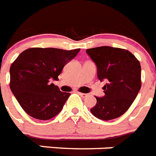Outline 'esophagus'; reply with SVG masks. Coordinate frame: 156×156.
Masks as SVG:
<instances>
[{
  "label": "esophagus",
  "mask_w": 156,
  "mask_h": 156,
  "mask_svg": "<svg viewBox=\"0 0 156 156\" xmlns=\"http://www.w3.org/2000/svg\"><path fill=\"white\" fill-rule=\"evenodd\" d=\"M78 94H79L80 96H81V97H88V96H89V94H88V93H78Z\"/></svg>",
  "instance_id": "34e87169"
}]
</instances>
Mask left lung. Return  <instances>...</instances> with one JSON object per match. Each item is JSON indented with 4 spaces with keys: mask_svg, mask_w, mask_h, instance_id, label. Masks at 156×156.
Wrapping results in <instances>:
<instances>
[{
    "mask_svg": "<svg viewBox=\"0 0 156 156\" xmlns=\"http://www.w3.org/2000/svg\"><path fill=\"white\" fill-rule=\"evenodd\" d=\"M96 63L97 78L106 85L104 96L97 97L90 109L95 117L112 120L122 115L134 101L141 87L140 62L128 50L101 46L86 50Z\"/></svg>",
    "mask_w": 156,
    "mask_h": 156,
    "instance_id": "left-lung-1",
    "label": "left lung"
}]
</instances>
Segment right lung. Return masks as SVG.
<instances>
[{
  "label": "right lung",
  "mask_w": 156,
  "mask_h": 156,
  "mask_svg": "<svg viewBox=\"0 0 156 156\" xmlns=\"http://www.w3.org/2000/svg\"><path fill=\"white\" fill-rule=\"evenodd\" d=\"M79 51L31 48L20 54L11 65L10 89L26 113L48 120L61 112L70 93L49 82L58 80L63 67Z\"/></svg>",
  "instance_id": "1"
}]
</instances>
